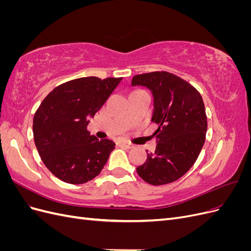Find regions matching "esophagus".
Listing matches in <instances>:
<instances>
[{
    "label": "esophagus",
    "mask_w": 251,
    "mask_h": 251,
    "mask_svg": "<svg viewBox=\"0 0 251 251\" xmlns=\"http://www.w3.org/2000/svg\"><path fill=\"white\" fill-rule=\"evenodd\" d=\"M118 146L121 147V148H124V149H126V150L133 148V144L130 143V142H126V141H119Z\"/></svg>",
    "instance_id": "obj_1"
}]
</instances>
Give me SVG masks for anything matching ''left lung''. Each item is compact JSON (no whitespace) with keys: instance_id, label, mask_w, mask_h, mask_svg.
Returning <instances> with one entry per match:
<instances>
[{"instance_id":"left-lung-1","label":"left lung","mask_w":251,"mask_h":251,"mask_svg":"<svg viewBox=\"0 0 251 251\" xmlns=\"http://www.w3.org/2000/svg\"><path fill=\"white\" fill-rule=\"evenodd\" d=\"M132 86L153 94L151 121L158 125L155 153L148 154L137 173L151 185L171 183L192 168L202 150L207 130L203 100L187 81L164 71L135 75Z\"/></svg>"}]
</instances>
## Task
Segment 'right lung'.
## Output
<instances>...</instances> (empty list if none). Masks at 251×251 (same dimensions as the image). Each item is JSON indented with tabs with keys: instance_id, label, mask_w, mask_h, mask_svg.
Listing matches in <instances>:
<instances>
[{
	"instance_id": "right-lung-1",
	"label": "right lung",
	"mask_w": 251,
	"mask_h": 251,
	"mask_svg": "<svg viewBox=\"0 0 251 251\" xmlns=\"http://www.w3.org/2000/svg\"><path fill=\"white\" fill-rule=\"evenodd\" d=\"M121 79L90 76L67 81L53 89L35 112V147L58 179L82 184L100 174L115 142L90 135L87 126Z\"/></svg>"
}]
</instances>
